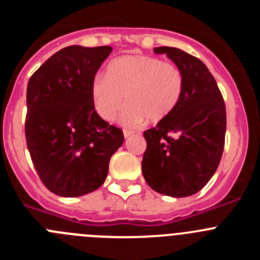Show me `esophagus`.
<instances>
[{
  "mask_svg": "<svg viewBox=\"0 0 260 260\" xmlns=\"http://www.w3.org/2000/svg\"><path fill=\"white\" fill-rule=\"evenodd\" d=\"M133 134H134V132H132V130H123V137H125V138L132 137Z\"/></svg>",
  "mask_w": 260,
  "mask_h": 260,
  "instance_id": "esophagus-1",
  "label": "esophagus"
}]
</instances>
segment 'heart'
Here are the masks:
<instances>
[{"label": "heart", "mask_w": 260, "mask_h": 260, "mask_svg": "<svg viewBox=\"0 0 260 260\" xmlns=\"http://www.w3.org/2000/svg\"><path fill=\"white\" fill-rule=\"evenodd\" d=\"M185 87L181 69L158 57L128 54L109 63L107 75H96L91 87L95 110L105 121H113L126 100L121 116L125 125L144 118L157 122L176 109Z\"/></svg>", "instance_id": "1"}]
</instances>
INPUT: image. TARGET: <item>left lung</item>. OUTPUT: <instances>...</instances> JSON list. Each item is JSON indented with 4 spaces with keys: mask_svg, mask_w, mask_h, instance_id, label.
<instances>
[{
    "mask_svg": "<svg viewBox=\"0 0 260 260\" xmlns=\"http://www.w3.org/2000/svg\"><path fill=\"white\" fill-rule=\"evenodd\" d=\"M181 69L185 87L176 109L143 133L144 180L160 194L183 198L207 185L219 167L225 144L226 112L215 78L197 57L157 47Z\"/></svg>",
    "mask_w": 260,
    "mask_h": 260,
    "instance_id": "1",
    "label": "left lung"
}]
</instances>
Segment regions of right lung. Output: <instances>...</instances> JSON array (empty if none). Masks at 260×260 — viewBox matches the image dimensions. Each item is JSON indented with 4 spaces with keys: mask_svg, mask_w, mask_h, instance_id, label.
Segmentation results:
<instances>
[{
    "mask_svg": "<svg viewBox=\"0 0 260 260\" xmlns=\"http://www.w3.org/2000/svg\"><path fill=\"white\" fill-rule=\"evenodd\" d=\"M112 47L70 45L29 78L24 132L32 162L49 191L80 197L104 183L123 143L121 128L95 110L91 87Z\"/></svg>",
    "mask_w": 260,
    "mask_h": 260,
    "instance_id": "add662e5",
    "label": "right lung"
}]
</instances>
